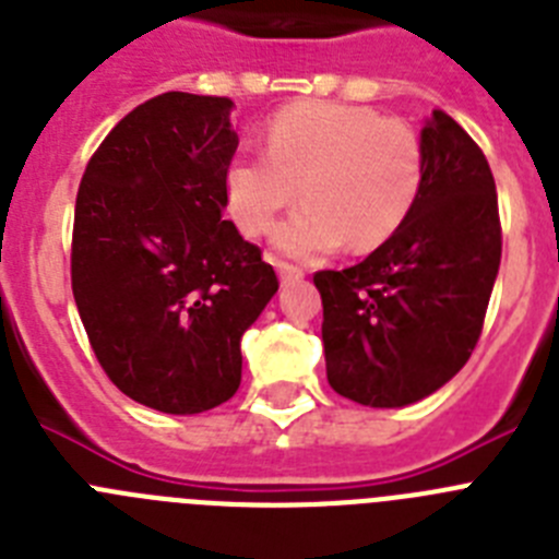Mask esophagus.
Returning <instances> with one entry per match:
<instances>
[{"label":"esophagus","instance_id":"34e87169","mask_svg":"<svg viewBox=\"0 0 559 559\" xmlns=\"http://www.w3.org/2000/svg\"><path fill=\"white\" fill-rule=\"evenodd\" d=\"M276 274H280L283 285H288V283H299V280H302V276H305V271L296 269V265H290V263H283V260H280V263H276Z\"/></svg>","mask_w":559,"mask_h":559}]
</instances>
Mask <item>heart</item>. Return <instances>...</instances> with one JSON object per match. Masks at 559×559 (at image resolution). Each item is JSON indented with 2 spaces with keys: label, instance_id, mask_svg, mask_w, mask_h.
I'll return each mask as SVG.
<instances>
[{
  "label": "heart",
  "instance_id": "obj_1",
  "mask_svg": "<svg viewBox=\"0 0 559 559\" xmlns=\"http://www.w3.org/2000/svg\"><path fill=\"white\" fill-rule=\"evenodd\" d=\"M423 173L426 153L408 122L367 106L294 103L265 126V153L226 162L224 199L237 229L260 237L302 192L305 210L276 229L274 243L310 260L347 243H386L412 215Z\"/></svg>",
  "mask_w": 559,
  "mask_h": 559
}]
</instances>
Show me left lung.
I'll use <instances>...</instances> for the list:
<instances>
[{"label":"left lung","instance_id":"left-lung-1","mask_svg":"<svg viewBox=\"0 0 559 559\" xmlns=\"http://www.w3.org/2000/svg\"><path fill=\"white\" fill-rule=\"evenodd\" d=\"M419 142L426 173L406 224L364 263L313 274L330 386L360 406L400 408L445 386L476 349L501 265L481 147L445 111Z\"/></svg>","mask_w":559,"mask_h":559}]
</instances>
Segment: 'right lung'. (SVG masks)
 I'll return each instance as SVG.
<instances>
[{"mask_svg": "<svg viewBox=\"0 0 559 559\" xmlns=\"http://www.w3.org/2000/svg\"><path fill=\"white\" fill-rule=\"evenodd\" d=\"M229 97L165 92L126 114L75 201L72 294L103 372L131 400L201 414L240 386V338L280 283L224 221Z\"/></svg>", "mask_w": 559, "mask_h": 559, "instance_id": "obj_1", "label": "right lung"}]
</instances>
